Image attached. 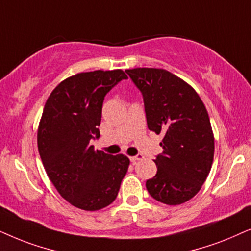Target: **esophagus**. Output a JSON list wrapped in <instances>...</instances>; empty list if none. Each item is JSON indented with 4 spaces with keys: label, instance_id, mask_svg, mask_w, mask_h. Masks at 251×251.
I'll use <instances>...</instances> for the list:
<instances>
[{
    "label": "esophagus",
    "instance_id": "1",
    "mask_svg": "<svg viewBox=\"0 0 251 251\" xmlns=\"http://www.w3.org/2000/svg\"><path fill=\"white\" fill-rule=\"evenodd\" d=\"M142 158H143V156L141 155V153H138V155L129 157V159H131L132 162H136V160H140V159H142Z\"/></svg>",
    "mask_w": 251,
    "mask_h": 251
}]
</instances>
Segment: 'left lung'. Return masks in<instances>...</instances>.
I'll return each instance as SVG.
<instances>
[{
  "label": "left lung",
  "mask_w": 251,
  "mask_h": 251,
  "mask_svg": "<svg viewBox=\"0 0 251 251\" xmlns=\"http://www.w3.org/2000/svg\"><path fill=\"white\" fill-rule=\"evenodd\" d=\"M141 92L147 125L163 134V152L153 160L157 173L147 180L151 198L169 205L190 200L211 170L215 139L202 100L178 76L162 69L125 71Z\"/></svg>",
  "instance_id": "1"
}]
</instances>
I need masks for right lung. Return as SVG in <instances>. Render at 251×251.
Here are the masks:
<instances>
[{
  "label": "right lung",
  "mask_w": 251,
  "mask_h": 251,
  "mask_svg": "<svg viewBox=\"0 0 251 251\" xmlns=\"http://www.w3.org/2000/svg\"><path fill=\"white\" fill-rule=\"evenodd\" d=\"M122 70L78 73L65 79L47 100L38 131L43 168L62 198L76 208L95 211L115 201L127 172L128 157L95 150L102 105Z\"/></svg>",
  "instance_id": "add662e5"
}]
</instances>
